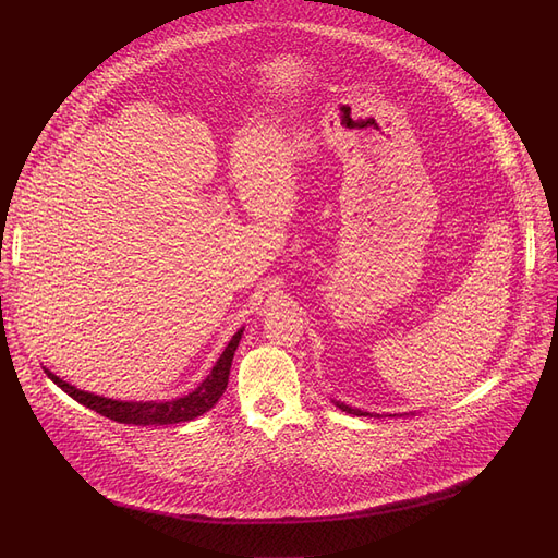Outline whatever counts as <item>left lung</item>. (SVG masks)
<instances>
[{
    "label": "left lung",
    "mask_w": 558,
    "mask_h": 558,
    "mask_svg": "<svg viewBox=\"0 0 558 558\" xmlns=\"http://www.w3.org/2000/svg\"><path fill=\"white\" fill-rule=\"evenodd\" d=\"M332 403H335L339 410H344V413H349V415H357V417H376V413H367V410L351 408V405H347V403H342V401H335V399H332Z\"/></svg>",
    "instance_id": "obj_1"
}]
</instances>
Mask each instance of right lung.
I'll return each mask as SVG.
<instances>
[{
	"label": "right lung",
	"mask_w": 558,
	"mask_h": 558,
	"mask_svg": "<svg viewBox=\"0 0 558 558\" xmlns=\"http://www.w3.org/2000/svg\"><path fill=\"white\" fill-rule=\"evenodd\" d=\"M241 335H244V328H239L232 335L226 351L221 353L219 360H216V365L211 367V372L196 387V390H191L189 395L171 399V401H118V399H107V397H100V395L77 390L75 385L65 383L63 378H59L50 369H45V374L50 376L68 397H72L75 401H80L82 405L95 410V413H100L102 417H109V420L120 422V424L163 426V424L191 422V420L201 417L203 413H207V410L223 397L226 387H228L232 357H234V351L239 347Z\"/></svg>",
	"instance_id": "right-lung-1"
}]
</instances>
